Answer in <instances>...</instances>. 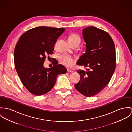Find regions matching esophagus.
Instances as JSON below:
<instances>
[{
  "label": "esophagus",
  "mask_w": 132,
  "mask_h": 132,
  "mask_svg": "<svg viewBox=\"0 0 132 132\" xmlns=\"http://www.w3.org/2000/svg\"><path fill=\"white\" fill-rule=\"evenodd\" d=\"M67 72H73V71H72V70H70V69H67Z\"/></svg>",
  "instance_id": "34e87169"
}]
</instances>
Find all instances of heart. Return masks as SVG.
Masks as SVG:
<instances>
[{
    "label": "heart",
    "mask_w": 132,
    "mask_h": 132,
    "mask_svg": "<svg viewBox=\"0 0 132 132\" xmlns=\"http://www.w3.org/2000/svg\"><path fill=\"white\" fill-rule=\"evenodd\" d=\"M68 41L71 45L76 43H80V38L76 34H72L69 37ZM60 62L62 65L67 67H72L76 62V59L71 56L63 55L60 57Z\"/></svg>",
    "instance_id": "obj_1"
}]
</instances>
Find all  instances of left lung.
Segmentation results:
<instances>
[{
    "label": "left lung",
    "mask_w": 132,
    "mask_h": 132,
    "mask_svg": "<svg viewBox=\"0 0 132 132\" xmlns=\"http://www.w3.org/2000/svg\"><path fill=\"white\" fill-rule=\"evenodd\" d=\"M86 52L77 61L86 70H77L80 76L75 88L82 94L90 97L100 93L108 84L116 69L114 42L105 31L94 27L82 30Z\"/></svg>",
    "instance_id": "8db88e82"
}]
</instances>
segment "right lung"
I'll return each instance as SVG.
<instances>
[{
  "mask_svg": "<svg viewBox=\"0 0 132 132\" xmlns=\"http://www.w3.org/2000/svg\"><path fill=\"white\" fill-rule=\"evenodd\" d=\"M63 28L39 27L27 30L20 36L14 51L16 71L22 84L36 95H42L54 87L57 76L67 72L61 64L44 68L46 57L53 54L54 45L64 31Z\"/></svg>",
  "mask_w": 132,
  "mask_h": 132,
  "instance_id": "obj_1",
  "label": "right lung"
}]
</instances>
